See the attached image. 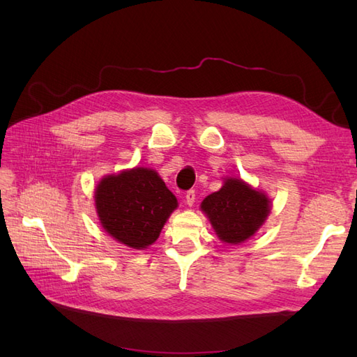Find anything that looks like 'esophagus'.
Wrapping results in <instances>:
<instances>
[{
	"label": "esophagus",
	"mask_w": 357,
	"mask_h": 357,
	"mask_svg": "<svg viewBox=\"0 0 357 357\" xmlns=\"http://www.w3.org/2000/svg\"><path fill=\"white\" fill-rule=\"evenodd\" d=\"M195 199H197V192L193 190V189L188 190V192H186V204H188V205H193V202H195Z\"/></svg>",
	"instance_id": "1"
}]
</instances>
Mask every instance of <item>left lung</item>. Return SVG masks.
I'll return each instance as SVG.
<instances>
[{
    "mask_svg": "<svg viewBox=\"0 0 357 357\" xmlns=\"http://www.w3.org/2000/svg\"><path fill=\"white\" fill-rule=\"evenodd\" d=\"M201 208L222 241L238 244L261 228L269 213V201L244 181L228 178L219 192L202 201Z\"/></svg>",
    "mask_w": 357,
    "mask_h": 357,
    "instance_id": "1",
    "label": "left lung"
}]
</instances>
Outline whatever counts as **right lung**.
<instances>
[{"mask_svg":"<svg viewBox=\"0 0 357 357\" xmlns=\"http://www.w3.org/2000/svg\"><path fill=\"white\" fill-rule=\"evenodd\" d=\"M95 204L107 234L132 248H146L158 240L177 199L158 172L134 168L102 178Z\"/></svg>","mask_w":357,"mask_h":357,"instance_id":"1","label":"right lung"}]
</instances>
